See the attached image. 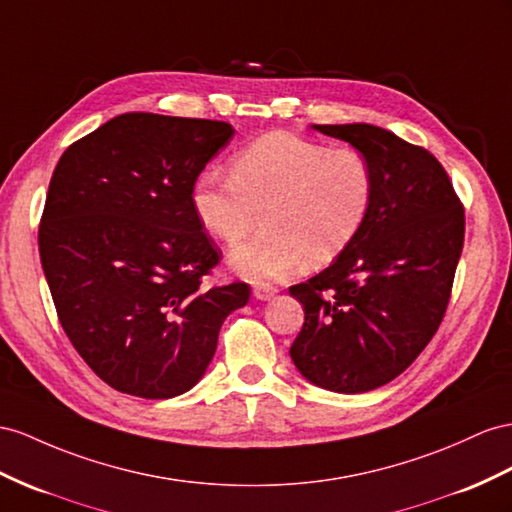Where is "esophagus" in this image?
Masks as SVG:
<instances>
[{
  "label": "esophagus",
  "instance_id": "esophagus-1",
  "mask_svg": "<svg viewBox=\"0 0 512 512\" xmlns=\"http://www.w3.org/2000/svg\"><path fill=\"white\" fill-rule=\"evenodd\" d=\"M277 287H272V285H266V283H261V285H255L253 287V296L257 298V300H272L274 296H277Z\"/></svg>",
  "mask_w": 512,
  "mask_h": 512
}]
</instances>
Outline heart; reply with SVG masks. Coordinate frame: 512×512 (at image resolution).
<instances>
[{
    "mask_svg": "<svg viewBox=\"0 0 512 512\" xmlns=\"http://www.w3.org/2000/svg\"><path fill=\"white\" fill-rule=\"evenodd\" d=\"M372 201L368 157L292 134L259 138L233 157L231 175L205 170L192 188L196 220L222 244L244 240L264 214L266 229L229 253L251 281L329 264L357 238Z\"/></svg>",
    "mask_w": 512,
    "mask_h": 512,
    "instance_id": "obj_1",
    "label": "heart"
}]
</instances>
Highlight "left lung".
I'll list each match as a JSON object with an SVG mask.
<instances>
[{"label": "left lung", "mask_w": 512, "mask_h": 512, "mask_svg": "<svg viewBox=\"0 0 512 512\" xmlns=\"http://www.w3.org/2000/svg\"><path fill=\"white\" fill-rule=\"evenodd\" d=\"M368 157L374 201L357 238L290 294L305 309L290 348L316 387L363 393L417 359L448 307L465 238L463 205L435 155L368 125H311Z\"/></svg>", "instance_id": "obj_1"}]
</instances>
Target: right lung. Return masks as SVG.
Here are the masks:
<instances>
[{
  "label": "right lung",
  "instance_id": "obj_1",
  "mask_svg": "<svg viewBox=\"0 0 512 512\" xmlns=\"http://www.w3.org/2000/svg\"><path fill=\"white\" fill-rule=\"evenodd\" d=\"M222 121L119 114L62 153L38 251L64 333L101 381L149 400L201 381L218 331L251 298L205 287L216 248L192 209L201 170L229 144Z\"/></svg>",
  "mask_w": 512,
  "mask_h": 512
}]
</instances>
